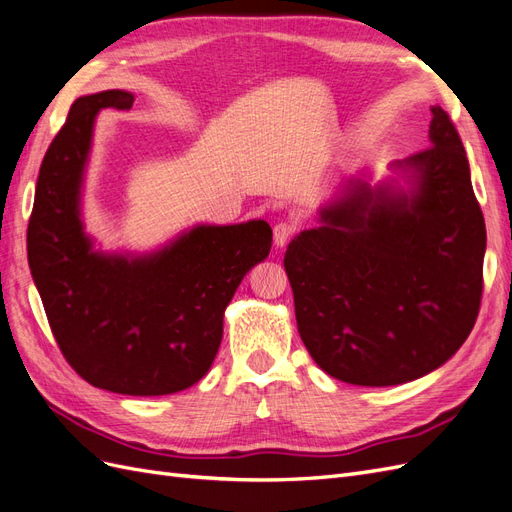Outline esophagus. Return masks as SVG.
<instances>
[{
  "label": "esophagus",
  "instance_id": "obj_1",
  "mask_svg": "<svg viewBox=\"0 0 512 512\" xmlns=\"http://www.w3.org/2000/svg\"><path fill=\"white\" fill-rule=\"evenodd\" d=\"M294 230H297V226H294L292 222L275 224V228H273V241H275V245L277 247H284L290 241V237L294 235Z\"/></svg>",
  "mask_w": 512,
  "mask_h": 512
}]
</instances>
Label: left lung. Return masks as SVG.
<instances>
[{"mask_svg": "<svg viewBox=\"0 0 512 512\" xmlns=\"http://www.w3.org/2000/svg\"><path fill=\"white\" fill-rule=\"evenodd\" d=\"M431 147L371 188L339 185L320 226L288 243L299 335L329 376L393 386L444 365L466 342L483 294L487 232L466 149L431 106Z\"/></svg>", "mask_w": 512, "mask_h": 512, "instance_id": "1", "label": "left lung"}]
</instances>
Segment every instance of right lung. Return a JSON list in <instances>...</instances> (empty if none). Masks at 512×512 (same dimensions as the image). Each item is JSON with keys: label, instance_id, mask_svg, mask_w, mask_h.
Wrapping results in <instances>:
<instances>
[{"label": "right lung", "instance_id": "1", "mask_svg": "<svg viewBox=\"0 0 512 512\" xmlns=\"http://www.w3.org/2000/svg\"><path fill=\"white\" fill-rule=\"evenodd\" d=\"M108 89L70 106L46 151L27 226V260L61 354L98 389L153 397L188 389L218 354L224 309L265 260V220L198 224L156 252L104 254L83 224V181L102 108H132Z\"/></svg>", "mask_w": 512, "mask_h": 512}]
</instances>
